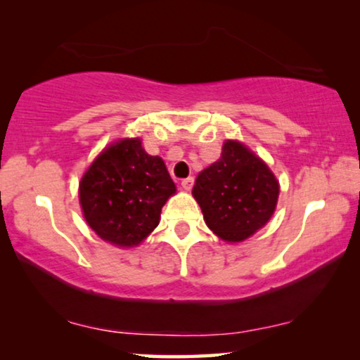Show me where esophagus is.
Listing matches in <instances>:
<instances>
[{"label":"esophagus","instance_id":"esophagus-1","mask_svg":"<svg viewBox=\"0 0 360 360\" xmlns=\"http://www.w3.org/2000/svg\"><path fill=\"white\" fill-rule=\"evenodd\" d=\"M193 184H195L193 176H188V179L181 180V188H184L185 191H190V190H191V186H193Z\"/></svg>","mask_w":360,"mask_h":360}]
</instances>
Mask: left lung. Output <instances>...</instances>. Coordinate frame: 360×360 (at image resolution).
Returning <instances> with one entry per match:
<instances>
[{"label": "left lung", "mask_w": 360, "mask_h": 360, "mask_svg": "<svg viewBox=\"0 0 360 360\" xmlns=\"http://www.w3.org/2000/svg\"><path fill=\"white\" fill-rule=\"evenodd\" d=\"M193 196L208 228L228 243H239L274 214L278 181L248 147L228 141L218 162L198 175Z\"/></svg>", "instance_id": "obj_1"}]
</instances>
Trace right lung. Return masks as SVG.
Masks as SVG:
<instances>
[{
  "label": "right lung",
  "mask_w": 360,
  "mask_h": 360,
  "mask_svg": "<svg viewBox=\"0 0 360 360\" xmlns=\"http://www.w3.org/2000/svg\"><path fill=\"white\" fill-rule=\"evenodd\" d=\"M175 193L164 160L139 139L101 152L80 181V203L90 228L108 243L131 248L159 224L162 206Z\"/></svg>",
  "instance_id": "1"
}]
</instances>
